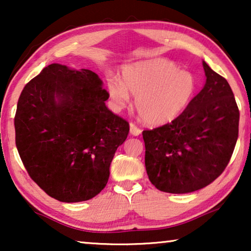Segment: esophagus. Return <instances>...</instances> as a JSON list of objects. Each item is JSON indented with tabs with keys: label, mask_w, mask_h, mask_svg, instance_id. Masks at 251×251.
<instances>
[{
	"label": "esophagus",
	"mask_w": 251,
	"mask_h": 251,
	"mask_svg": "<svg viewBox=\"0 0 251 251\" xmlns=\"http://www.w3.org/2000/svg\"><path fill=\"white\" fill-rule=\"evenodd\" d=\"M130 133H131L132 136H139L140 133H142V130L137 128L133 123H130Z\"/></svg>",
	"instance_id": "obj_1"
}]
</instances>
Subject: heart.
I'll list each match as a JSON object with an SVG mask.
<instances>
[{"label":"heart","instance_id":"1","mask_svg":"<svg viewBox=\"0 0 251 251\" xmlns=\"http://www.w3.org/2000/svg\"><path fill=\"white\" fill-rule=\"evenodd\" d=\"M122 80L109 77L107 89L116 107H125L135 99L140 120L149 126L167 125L180 115L195 92V80L190 72L178 70L173 61L154 58L123 68Z\"/></svg>","mask_w":251,"mask_h":251}]
</instances>
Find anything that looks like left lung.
<instances>
[{"label": "left lung", "instance_id": "8db88e82", "mask_svg": "<svg viewBox=\"0 0 251 251\" xmlns=\"http://www.w3.org/2000/svg\"><path fill=\"white\" fill-rule=\"evenodd\" d=\"M205 83L181 114L143 131L146 173L157 190L185 194L212 183L229 162L240 113L228 82L202 61Z\"/></svg>", "mask_w": 251, "mask_h": 251}]
</instances>
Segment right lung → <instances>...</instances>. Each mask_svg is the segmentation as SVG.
Here are the masks:
<instances>
[{
  "label": "right lung",
  "mask_w": 251,
  "mask_h": 251,
  "mask_svg": "<svg viewBox=\"0 0 251 251\" xmlns=\"http://www.w3.org/2000/svg\"><path fill=\"white\" fill-rule=\"evenodd\" d=\"M95 72L51 64L25 85L15 116L16 145L30 178L61 202L100 193L129 123L106 107Z\"/></svg>",
  "instance_id": "obj_1"
}]
</instances>
